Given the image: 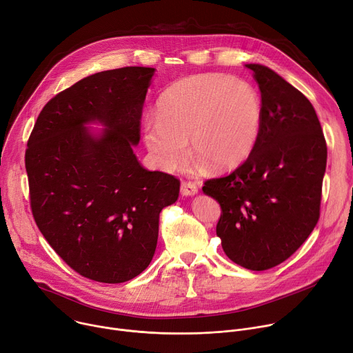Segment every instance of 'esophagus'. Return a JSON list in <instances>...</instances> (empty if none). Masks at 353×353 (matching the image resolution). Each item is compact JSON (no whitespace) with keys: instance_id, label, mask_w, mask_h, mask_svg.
Listing matches in <instances>:
<instances>
[{"instance_id":"obj_1","label":"esophagus","mask_w":353,"mask_h":353,"mask_svg":"<svg viewBox=\"0 0 353 353\" xmlns=\"http://www.w3.org/2000/svg\"><path fill=\"white\" fill-rule=\"evenodd\" d=\"M180 193L184 197L196 196L199 193V187L194 183H191V181H183L181 187H180Z\"/></svg>"}]
</instances>
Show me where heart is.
<instances>
[{
	"mask_svg": "<svg viewBox=\"0 0 353 353\" xmlns=\"http://www.w3.org/2000/svg\"><path fill=\"white\" fill-rule=\"evenodd\" d=\"M157 121L143 125V142L157 168H180L190 152L216 172L241 166L258 143L259 92L239 79L199 74L172 84L157 100Z\"/></svg>",
	"mask_w": 353,
	"mask_h": 353,
	"instance_id": "b5f03b06",
	"label": "heart"
}]
</instances>
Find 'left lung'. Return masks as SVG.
<instances>
[{
    "mask_svg": "<svg viewBox=\"0 0 353 353\" xmlns=\"http://www.w3.org/2000/svg\"><path fill=\"white\" fill-rule=\"evenodd\" d=\"M259 84L263 122L246 162L207 180L204 194L221 205L216 235L228 258L249 270L284 262L319 218L327 143L312 104L263 65H246Z\"/></svg>",
    "mask_w": 353,
    "mask_h": 353,
    "instance_id": "8db88e82",
    "label": "left lung"
}]
</instances>
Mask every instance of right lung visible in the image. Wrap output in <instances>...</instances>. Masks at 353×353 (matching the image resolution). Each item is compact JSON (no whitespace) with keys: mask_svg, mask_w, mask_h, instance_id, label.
I'll return each mask as SVG.
<instances>
[{"mask_svg":"<svg viewBox=\"0 0 353 353\" xmlns=\"http://www.w3.org/2000/svg\"><path fill=\"white\" fill-rule=\"evenodd\" d=\"M154 69L88 76L41 111L25 153L30 207L54 252L79 274L123 283L150 263L159 214L180 181L141 166L134 146ZM100 123L95 133L86 126Z\"/></svg>","mask_w":353,"mask_h":353,"instance_id":"right-lung-1","label":"right lung"}]
</instances>
